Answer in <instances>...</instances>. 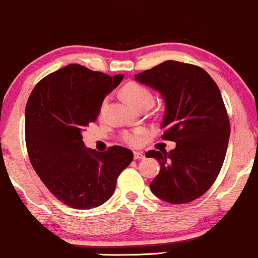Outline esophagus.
Returning a JSON list of instances; mask_svg holds the SVG:
<instances>
[{"mask_svg":"<svg viewBox=\"0 0 258 258\" xmlns=\"http://www.w3.org/2000/svg\"><path fill=\"white\" fill-rule=\"evenodd\" d=\"M145 158V154L142 152H134V159L138 160V159H144Z\"/></svg>","mask_w":258,"mask_h":258,"instance_id":"esophagus-1","label":"esophagus"}]
</instances>
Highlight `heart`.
Returning <instances> with one entry per match:
<instances>
[{"label":"heart","mask_w":258,"mask_h":258,"mask_svg":"<svg viewBox=\"0 0 258 258\" xmlns=\"http://www.w3.org/2000/svg\"><path fill=\"white\" fill-rule=\"evenodd\" d=\"M122 95L124 100L135 107L136 110L142 107V106L153 105L154 96L152 92L146 87L136 83V82H129L122 88ZM147 135V132L145 129H136L133 132H124L120 135V139L130 145V146H140L145 136Z\"/></svg>","instance_id":"1"}]
</instances>
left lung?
Here are the masks:
<instances>
[{"instance_id":"1","label":"left lung","mask_w":258,"mask_h":258,"mask_svg":"<svg viewBox=\"0 0 258 258\" xmlns=\"http://www.w3.org/2000/svg\"><path fill=\"white\" fill-rule=\"evenodd\" d=\"M135 80L162 94V139L176 142L170 152L146 153L160 164L151 190L170 204L195 201L219 176L228 146L231 124L219 87L205 70L174 60L135 75Z\"/></svg>"}]
</instances>
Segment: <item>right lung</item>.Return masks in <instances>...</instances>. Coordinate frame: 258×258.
<instances>
[{
    "label": "right lung",
    "instance_id": "1",
    "mask_svg": "<svg viewBox=\"0 0 258 258\" xmlns=\"http://www.w3.org/2000/svg\"><path fill=\"white\" fill-rule=\"evenodd\" d=\"M123 77L71 63L45 76L27 100L30 162L51 195L70 208L89 210L107 202L118 176L134 158L125 147L98 152L82 140L83 129L95 122L105 96Z\"/></svg>",
    "mask_w": 258,
    "mask_h": 258
}]
</instances>
